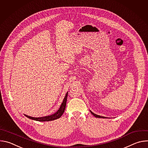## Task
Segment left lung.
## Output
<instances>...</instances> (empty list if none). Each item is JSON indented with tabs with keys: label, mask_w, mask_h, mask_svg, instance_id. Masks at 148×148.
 I'll list each match as a JSON object with an SVG mask.
<instances>
[{
	"label": "left lung",
	"mask_w": 148,
	"mask_h": 148,
	"mask_svg": "<svg viewBox=\"0 0 148 148\" xmlns=\"http://www.w3.org/2000/svg\"><path fill=\"white\" fill-rule=\"evenodd\" d=\"M90 112H91V113L95 116V117H96V118H107V117H105V116H101V115H97V114H94V112H92L91 110H90Z\"/></svg>",
	"instance_id": "obj_1"
}]
</instances>
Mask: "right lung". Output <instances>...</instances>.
I'll use <instances>...</instances> for the list:
<instances>
[{
    "instance_id": "1",
    "label": "right lung",
    "mask_w": 148,
    "mask_h": 148,
    "mask_svg": "<svg viewBox=\"0 0 148 148\" xmlns=\"http://www.w3.org/2000/svg\"><path fill=\"white\" fill-rule=\"evenodd\" d=\"M68 92H67L66 94V96L64 97V99L62 101V102L61 105V106L60 107V108L58 109V110L55 112L54 114L50 115H48V116H42V117H32V116H28L27 115H25L29 119L34 120V121H40V122H45V121H53L55 119H57L58 118H60L61 115L64 113L65 109H66V102H67V96H68Z\"/></svg>"
}]
</instances>
